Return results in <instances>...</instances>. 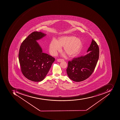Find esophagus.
Returning <instances> with one entry per match:
<instances>
[{
    "instance_id": "esophagus-1",
    "label": "esophagus",
    "mask_w": 120,
    "mask_h": 120,
    "mask_svg": "<svg viewBox=\"0 0 120 120\" xmlns=\"http://www.w3.org/2000/svg\"><path fill=\"white\" fill-rule=\"evenodd\" d=\"M64 59H59L57 60V61L58 62H61L62 61H64Z\"/></svg>"
}]
</instances>
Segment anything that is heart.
I'll list each match as a JSON object with an SVG mask.
<instances>
[{"instance_id": "obj_1", "label": "heart", "mask_w": 120, "mask_h": 120, "mask_svg": "<svg viewBox=\"0 0 120 120\" xmlns=\"http://www.w3.org/2000/svg\"><path fill=\"white\" fill-rule=\"evenodd\" d=\"M82 41L81 39L73 36H62L58 38V40L52 39L50 43L49 52L52 56H56L64 47V51L68 56H77L82 47Z\"/></svg>"}]
</instances>
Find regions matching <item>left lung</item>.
<instances>
[{
    "label": "left lung",
    "instance_id": "1",
    "mask_svg": "<svg viewBox=\"0 0 120 120\" xmlns=\"http://www.w3.org/2000/svg\"><path fill=\"white\" fill-rule=\"evenodd\" d=\"M84 56L74 58L68 62L66 69L69 78L75 82H81L88 79L92 74L99 58V49L96 42L92 40Z\"/></svg>",
    "mask_w": 120,
    "mask_h": 120
}]
</instances>
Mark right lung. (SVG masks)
<instances>
[{"instance_id":"right-lung-1","label":"right lung","mask_w":120,"mask_h":120,"mask_svg":"<svg viewBox=\"0 0 120 120\" xmlns=\"http://www.w3.org/2000/svg\"><path fill=\"white\" fill-rule=\"evenodd\" d=\"M46 35L34 32L22 41L20 47L19 59L23 75L34 82L43 80L50 70L54 58L43 52L38 42Z\"/></svg>"}]
</instances>
